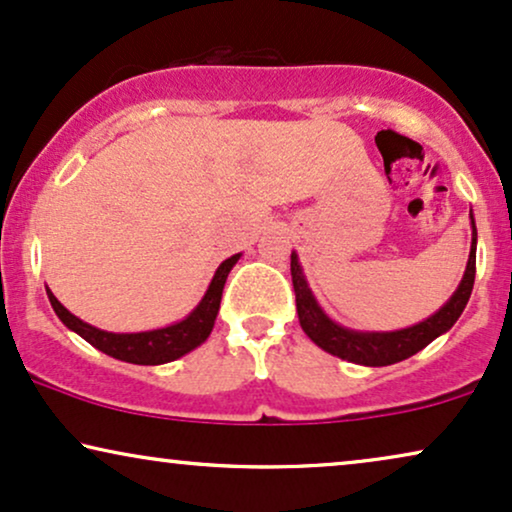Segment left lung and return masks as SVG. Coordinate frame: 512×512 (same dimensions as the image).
I'll return each mask as SVG.
<instances>
[{
  "label": "left lung",
  "instance_id": "left-lung-1",
  "mask_svg": "<svg viewBox=\"0 0 512 512\" xmlns=\"http://www.w3.org/2000/svg\"><path fill=\"white\" fill-rule=\"evenodd\" d=\"M470 255L465 264L463 278L454 290V295L446 300L435 314L428 319L413 323V326L399 328V331H354V328L342 326L333 321L331 316L323 312V307L316 300L312 288H309L307 276H304L300 257L297 252H290V276H293L295 288V304H297V319H300L302 331L307 338L321 347L323 352L333 354V357L352 361L359 366H390L397 361H404L428 347L432 340L444 335L463 314L465 304L470 300L472 283H475V257H477V226L475 215L470 210Z\"/></svg>",
  "mask_w": 512,
  "mask_h": 512
}]
</instances>
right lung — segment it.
I'll use <instances>...</instances> for the list:
<instances>
[{"label":"right lung","mask_w":512,"mask_h":512,"mask_svg":"<svg viewBox=\"0 0 512 512\" xmlns=\"http://www.w3.org/2000/svg\"><path fill=\"white\" fill-rule=\"evenodd\" d=\"M241 260V252L231 255L229 260L219 264L215 276H212L208 290L200 297V302L191 309L189 314L181 321H174L170 326L153 328V331H139V333H111L101 331V328L92 326V323L77 319L75 314H70L61 302L56 300V295L47 288V297L54 307L58 319L63 321V326L80 335L89 342V345L99 349V352L108 354V357L127 361V364H139V366H160L170 364V361L184 357V354L193 352V349L203 345L212 333L215 326L219 302H222V290L226 283V276L234 269V264Z\"/></svg>","instance_id":"1"}]
</instances>
